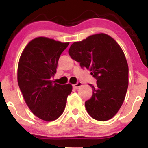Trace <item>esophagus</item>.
Segmentation results:
<instances>
[{
  "mask_svg": "<svg viewBox=\"0 0 148 148\" xmlns=\"http://www.w3.org/2000/svg\"><path fill=\"white\" fill-rule=\"evenodd\" d=\"M82 86V82H77V84L72 85V87H73V88H74V89H79V87H81Z\"/></svg>",
  "mask_w": 148,
  "mask_h": 148,
  "instance_id": "obj_1",
  "label": "esophagus"
}]
</instances>
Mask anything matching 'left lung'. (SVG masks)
<instances>
[{
  "mask_svg": "<svg viewBox=\"0 0 148 148\" xmlns=\"http://www.w3.org/2000/svg\"><path fill=\"white\" fill-rule=\"evenodd\" d=\"M69 53L97 79L96 86L89 84L92 95L85 102L89 116L101 121L112 118L123 103L129 86L128 64L121 47L111 36L100 33L74 42Z\"/></svg>",
  "mask_w": 148,
  "mask_h": 148,
  "instance_id": "1",
  "label": "left lung"
}]
</instances>
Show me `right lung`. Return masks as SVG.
Masks as SVG:
<instances>
[{
	"label": "right lung",
	"instance_id": "1",
	"mask_svg": "<svg viewBox=\"0 0 148 148\" xmlns=\"http://www.w3.org/2000/svg\"><path fill=\"white\" fill-rule=\"evenodd\" d=\"M69 42L46 37L32 40L25 47L17 69V82L29 109L38 118L56 120L63 113L71 84L53 83L58 61Z\"/></svg>",
	"mask_w": 148,
	"mask_h": 148
}]
</instances>
